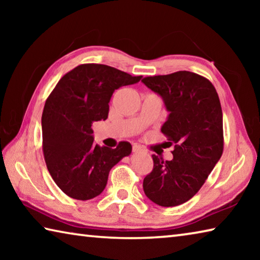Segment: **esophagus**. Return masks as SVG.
Here are the masks:
<instances>
[{
  "label": "esophagus",
  "mask_w": 260,
  "mask_h": 260,
  "mask_svg": "<svg viewBox=\"0 0 260 260\" xmlns=\"http://www.w3.org/2000/svg\"><path fill=\"white\" fill-rule=\"evenodd\" d=\"M143 151L144 149L141 146H139V144H134L133 146V152H143Z\"/></svg>",
  "instance_id": "esophagus-1"
}]
</instances>
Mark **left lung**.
<instances>
[{
	"instance_id": "left-lung-1",
	"label": "left lung",
	"mask_w": 260,
	"mask_h": 260,
	"mask_svg": "<svg viewBox=\"0 0 260 260\" xmlns=\"http://www.w3.org/2000/svg\"><path fill=\"white\" fill-rule=\"evenodd\" d=\"M142 82L161 96L170 111L161 133L174 144L172 160L152 155L143 190L153 203L177 206L196 195L222 155L221 104L209 79L193 72L146 77Z\"/></svg>"
}]
</instances>
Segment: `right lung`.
Masks as SVG:
<instances>
[{"instance_id": "1", "label": "right lung", "mask_w": 260, "mask_h": 260, "mask_svg": "<svg viewBox=\"0 0 260 260\" xmlns=\"http://www.w3.org/2000/svg\"><path fill=\"white\" fill-rule=\"evenodd\" d=\"M132 77L103 64H81L64 74L48 96L42 112V150L47 169L61 191L74 200L99 196L109 172L132 146L121 141L112 149L94 143L93 122L105 120L116 89L133 85Z\"/></svg>"}]
</instances>
